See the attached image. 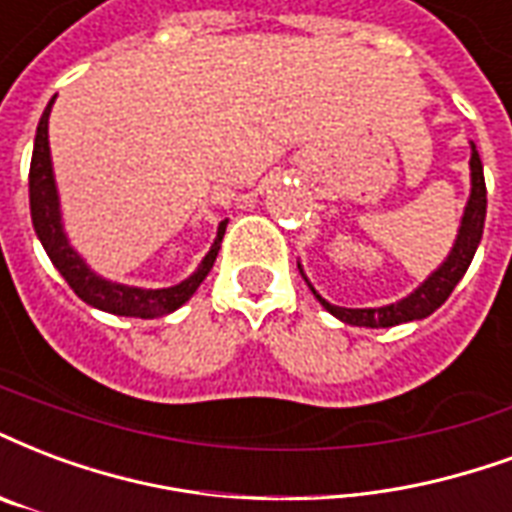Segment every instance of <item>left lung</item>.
<instances>
[{
  "instance_id": "left-lung-1",
  "label": "left lung",
  "mask_w": 512,
  "mask_h": 512,
  "mask_svg": "<svg viewBox=\"0 0 512 512\" xmlns=\"http://www.w3.org/2000/svg\"><path fill=\"white\" fill-rule=\"evenodd\" d=\"M469 170H472V192H469L467 208H464V217H461V227H458L456 244L450 249L448 260L434 271V274L423 282V285L410 293L407 298H401L396 304L380 306V309H344V306H333L325 301L323 295H317L309 279L304 276V268H301V276L306 279V285L312 287L314 298L333 314L339 317L342 323L347 325H363V328H391V325L410 323V320H423L429 317L431 312H437L439 306L448 301V295L453 293V287L461 282V276L467 274L469 263L475 257V249H478L480 238H483V222H486V179H483V162H480V154L472 143V157H469Z\"/></svg>"
}]
</instances>
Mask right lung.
I'll use <instances>...</instances> for the list:
<instances>
[{
	"instance_id": "add662e5",
	"label": "right lung",
	"mask_w": 512,
	"mask_h": 512,
	"mask_svg": "<svg viewBox=\"0 0 512 512\" xmlns=\"http://www.w3.org/2000/svg\"><path fill=\"white\" fill-rule=\"evenodd\" d=\"M54 100L48 102V108L40 116L37 135H34L32 165H29V208H32V225L40 244L51 257L56 271L64 276V282L73 287L81 301H86L94 309L121 314V317H143V320H154V317H162V314L176 312L181 304H187L192 298V293L198 290L200 282L206 279L211 266H214V260L219 255V244H222V236H225L227 219L219 222L214 246L208 249V255L203 257L198 271L189 279H184L181 285L162 287V290H143V287L116 285V282H108V279L94 274L64 236L59 192H56L54 168H51V146H48V116H51Z\"/></svg>"
}]
</instances>
